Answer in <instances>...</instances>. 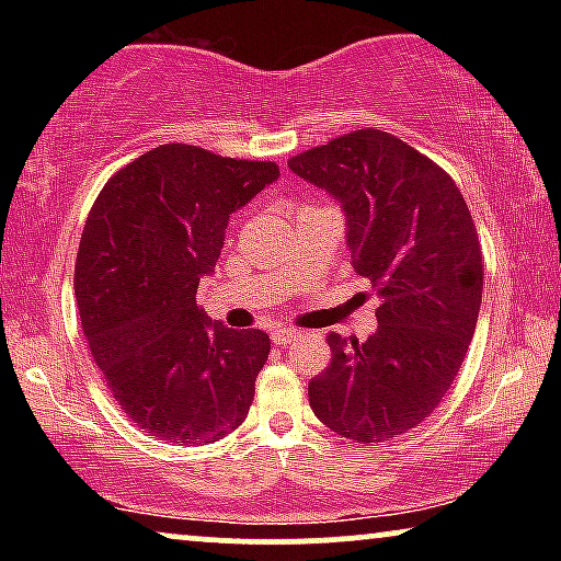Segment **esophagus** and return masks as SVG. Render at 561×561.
<instances>
[{"label":"esophagus","mask_w":561,"mask_h":561,"mask_svg":"<svg viewBox=\"0 0 561 561\" xmlns=\"http://www.w3.org/2000/svg\"><path fill=\"white\" fill-rule=\"evenodd\" d=\"M298 336H301V334H298L296 329H275L273 344H278V347H288V344L296 342Z\"/></svg>","instance_id":"esophagus-1"}]
</instances>
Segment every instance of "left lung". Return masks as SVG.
Wrapping results in <instances>:
<instances>
[{
	"instance_id": "left-lung-1",
	"label": "left lung",
	"mask_w": 561,
	"mask_h": 561,
	"mask_svg": "<svg viewBox=\"0 0 561 561\" xmlns=\"http://www.w3.org/2000/svg\"><path fill=\"white\" fill-rule=\"evenodd\" d=\"M288 168L344 206L352 267L380 296L367 342L327 336L311 411L344 439L388 442L432 416L470 350L482 301L472 214L444 168L382 129L334 137Z\"/></svg>"
}]
</instances>
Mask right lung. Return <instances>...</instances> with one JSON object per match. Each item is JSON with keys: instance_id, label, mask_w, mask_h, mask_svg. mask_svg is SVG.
Masks as SVG:
<instances>
[{"instance_id": "obj_1", "label": "right lung", "mask_w": 561, "mask_h": 561, "mask_svg": "<svg viewBox=\"0 0 561 561\" xmlns=\"http://www.w3.org/2000/svg\"><path fill=\"white\" fill-rule=\"evenodd\" d=\"M271 160L160 145L106 181L76 255L73 288L91 357L150 439L211 444L248 419L271 340L196 306L229 214L278 179Z\"/></svg>"}]
</instances>
